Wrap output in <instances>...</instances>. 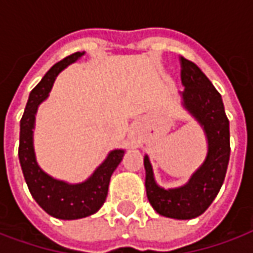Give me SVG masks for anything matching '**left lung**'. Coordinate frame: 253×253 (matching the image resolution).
<instances>
[{
    "label": "left lung",
    "mask_w": 253,
    "mask_h": 253,
    "mask_svg": "<svg viewBox=\"0 0 253 253\" xmlns=\"http://www.w3.org/2000/svg\"><path fill=\"white\" fill-rule=\"evenodd\" d=\"M179 91L182 107L200 125L206 134L208 151L204 162L189 181L179 188L157 185L149 156H144L145 188L153 210L162 216L193 219L206 212L225 181L230 159V130L222 97L197 65L181 57Z\"/></svg>",
    "instance_id": "8db88e82"
}]
</instances>
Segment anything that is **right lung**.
I'll return each mask as SVG.
<instances>
[{
    "label": "right lung",
    "mask_w": 253,
    "mask_h": 253,
    "mask_svg": "<svg viewBox=\"0 0 253 253\" xmlns=\"http://www.w3.org/2000/svg\"><path fill=\"white\" fill-rule=\"evenodd\" d=\"M84 54L77 52L54 64L40 84L31 90L27 105L20 121L19 160L28 190L38 206L50 216L64 220L81 219L96 213L105 203L111 176L125 156V149L108 153L91 175L81 183H68L46 174L37 162L34 151L35 115L41 102L49 97L52 86L60 72Z\"/></svg>",
    "instance_id": "1"
}]
</instances>
